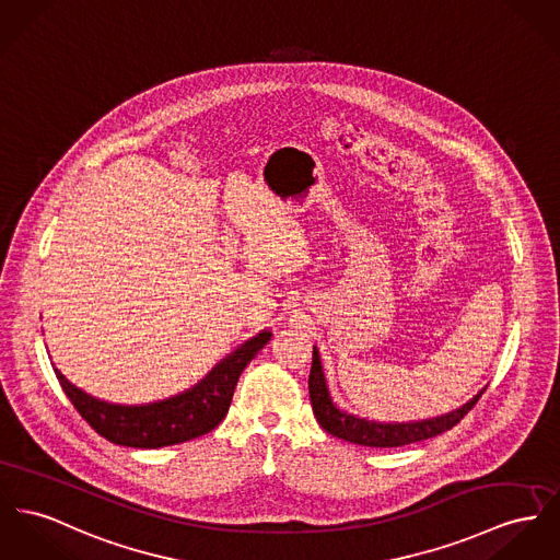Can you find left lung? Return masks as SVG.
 Listing matches in <instances>:
<instances>
[{
  "label": "left lung",
  "instance_id": "obj_1",
  "mask_svg": "<svg viewBox=\"0 0 560 560\" xmlns=\"http://www.w3.org/2000/svg\"><path fill=\"white\" fill-rule=\"evenodd\" d=\"M310 401H312V410L318 420V424L336 435L339 440H346L350 444H359V446L370 447H397L408 446L413 442H422L435 435H442L444 431H450L454 424H458L469 410L478 404V399L482 397L486 388H482L471 401H467L463 408L450 411L438 418H429V420H418V422H375V420H365L352 413H346L339 410L336 404L331 401L327 382H325V373L320 365V354L314 348V357H312V370H310Z\"/></svg>",
  "mask_w": 560,
  "mask_h": 560
}]
</instances>
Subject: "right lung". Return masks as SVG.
<instances>
[{"mask_svg": "<svg viewBox=\"0 0 560 560\" xmlns=\"http://www.w3.org/2000/svg\"><path fill=\"white\" fill-rule=\"evenodd\" d=\"M269 337L271 331H261L224 357L187 393L149 406H116L100 401L75 388L59 370L55 373L78 413L108 442L129 447L174 446L206 435L223 422L240 375Z\"/></svg>", "mask_w": 560, "mask_h": 560, "instance_id": "right-lung-1", "label": "right lung"}]
</instances>
